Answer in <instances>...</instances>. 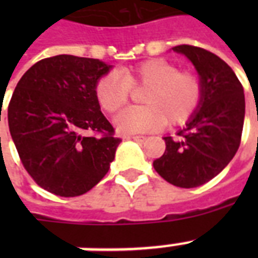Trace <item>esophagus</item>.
<instances>
[{"label":"esophagus","mask_w":258,"mask_h":258,"mask_svg":"<svg viewBox=\"0 0 258 258\" xmlns=\"http://www.w3.org/2000/svg\"><path fill=\"white\" fill-rule=\"evenodd\" d=\"M128 139H133V141H137V142H145L147 138L142 137V135H135V137H128Z\"/></svg>","instance_id":"obj_1"}]
</instances>
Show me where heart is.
<instances>
[{"instance_id":"heart-1","label":"heart","mask_w":258,"mask_h":258,"mask_svg":"<svg viewBox=\"0 0 258 258\" xmlns=\"http://www.w3.org/2000/svg\"><path fill=\"white\" fill-rule=\"evenodd\" d=\"M131 88H146L143 107H131L115 117L121 134L153 133L165 125L187 121L200 108L204 84L197 74L179 71L163 58H150L120 72H107L97 79L95 96L105 112L115 113L128 101Z\"/></svg>"}]
</instances>
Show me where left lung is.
<instances>
[{"label":"left lung","mask_w":258,"mask_h":258,"mask_svg":"<svg viewBox=\"0 0 258 258\" xmlns=\"http://www.w3.org/2000/svg\"><path fill=\"white\" fill-rule=\"evenodd\" d=\"M196 67L204 84V97L178 137H165L166 150L154 169L169 183L191 188L218 175L236 155L245 117L244 88L226 62L212 52L178 45Z\"/></svg>","instance_id":"obj_1"}]
</instances>
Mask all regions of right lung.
<instances>
[{
    "label": "right lung",
    "instance_id": "right-lung-1",
    "mask_svg": "<svg viewBox=\"0 0 258 258\" xmlns=\"http://www.w3.org/2000/svg\"><path fill=\"white\" fill-rule=\"evenodd\" d=\"M111 68L58 54L36 62L17 83L8 107L10 135L28 174L46 191L82 196L108 172L121 139L101 113L95 84Z\"/></svg>",
    "mask_w": 258,
    "mask_h": 258
}]
</instances>
